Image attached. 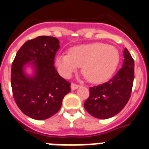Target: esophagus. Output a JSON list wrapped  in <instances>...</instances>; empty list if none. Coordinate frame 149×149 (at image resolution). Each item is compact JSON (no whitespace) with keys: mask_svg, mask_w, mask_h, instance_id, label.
Masks as SVG:
<instances>
[{"mask_svg":"<svg viewBox=\"0 0 149 149\" xmlns=\"http://www.w3.org/2000/svg\"><path fill=\"white\" fill-rule=\"evenodd\" d=\"M79 87V85L76 84H73V83H72V84H71V89H72V90L77 89V88H78Z\"/></svg>","mask_w":149,"mask_h":149,"instance_id":"esophagus-1","label":"esophagus"}]
</instances>
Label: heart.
<instances>
[{
  "label": "heart",
  "mask_w": 149,
  "mask_h": 149,
  "mask_svg": "<svg viewBox=\"0 0 149 149\" xmlns=\"http://www.w3.org/2000/svg\"><path fill=\"white\" fill-rule=\"evenodd\" d=\"M120 61L118 50L104 43L84 44L70 48L69 54H61L56 65L64 77H69L82 66V74L91 83L105 80L115 71Z\"/></svg>",
  "instance_id": "b5f03b06"
}]
</instances>
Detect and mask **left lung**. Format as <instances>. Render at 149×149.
<instances>
[{"instance_id":"obj_1","label":"left lung","mask_w":149,"mask_h":149,"mask_svg":"<svg viewBox=\"0 0 149 149\" xmlns=\"http://www.w3.org/2000/svg\"><path fill=\"white\" fill-rule=\"evenodd\" d=\"M123 67L107 82L90 87L84 102L87 112L97 119H109L118 114L130 99L134 77V61L127 48Z\"/></svg>"}]
</instances>
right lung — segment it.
Returning <instances> with one entry per match:
<instances>
[{"label":"right lung","mask_w":149,"mask_h":149,"mask_svg":"<svg viewBox=\"0 0 149 149\" xmlns=\"http://www.w3.org/2000/svg\"><path fill=\"white\" fill-rule=\"evenodd\" d=\"M59 47L55 37L40 36L20 47L11 65L15 102L25 115L34 120H46L57 113L65 95L71 91L70 83L60 77L54 66ZM26 64L34 68L31 77L24 71Z\"/></svg>","instance_id":"obj_1"}]
</instances>
